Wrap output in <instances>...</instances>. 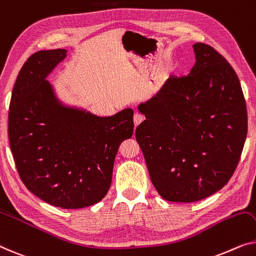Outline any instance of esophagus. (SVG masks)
<instances>
[{"label": "esophagus", "mask_w": 256, "mask_h": 256, "mask_svg": "<svg viewBox=\"0 0 256 256\" xmlns=\"http://www.w3.org/2000/svg\"><path fill=\"white\" fill-rule=\"evenodd\" d=\"M142 120H144V117H142V115H140V114L136 112V114H134V116H133V122H134V125H136V126H138V125H139Z\"/></svg>", "instance_id": "34e87169"}]
</instances>
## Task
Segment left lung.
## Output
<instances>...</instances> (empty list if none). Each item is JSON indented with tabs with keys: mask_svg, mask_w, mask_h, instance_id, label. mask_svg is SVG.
Here are the masks:
<instances>
[{
	"mask_svg": "<svg viewBox=\"0 0 256 256\" xmlns=\"http://www.w3.org/2000/svg\"><path fill=\"white\" fill-rule=\"evenodd\" d=\"M188 76L166 80L138 110L136 130L150 180L163 199L194 202L234 174L247 136V109L237 74L210 46L193 44Z\"/></svg>",
	"mask_w": 256,
	"mask_h": 256,
	"instance_id": "left-lung-1",
	"label": "left lung"
}]
</instances>
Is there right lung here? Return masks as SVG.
Segmentation results:
<instances>
[{"label": "right lung", "instance_id": "right-lung-1", "mask_svg": "<svg viewBox=\"0 0 256 256\" xmlns=\"http://www.w3.org/2000/svg\"><path fill=\"white\" fill-rule=\"evenodd\" d=\"M66 49L30 56L17 76L9 110L10 148L24 185L55 207L101 201L112 185L120 144L133 134V110L100 117L64 106L46 80Z\"/></svg>", "mask_w": 256, "mask_h": 256}]
</instances>
